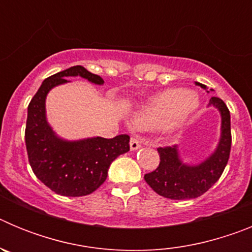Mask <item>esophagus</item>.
Instances as JSON below:
<instances>
[{
    "label": "esophagus",
    "instance_id": "34e87169",
    "mask_svg": "<svg viewBox=\"0 0 252 252\" xmlns=\"http://www.w3.org/2000/svg\"><path fill=\"white\" fill-rule=\"evenodd\" d=\"M141 148V142L139 141V140L136 139V137H131L130 140V149L132 151L135 150H139V149Z\"/></svg>",
    "mask_w": 252,
    "mask_h": 252
}]
</instances>
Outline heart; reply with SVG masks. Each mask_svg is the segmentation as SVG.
Masks as SVG:
<instances>
[{"instance_id":"b5f03b06","label":"heart","mask_w":252,"mask_h":252,"mask_svg":"<svg viewBox=\"0 0 252 252\" xmlns=\"http://www.w3.org/2000/svg\"><path fill=\"white\" fill-rule=\"evenodd\" d=\"M199 104V97L193 91L170 88L140 107L133 115V126L140 130H174L198 110Z\"/></svg>"}]
</instances>
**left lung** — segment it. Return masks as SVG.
Returning <instances> with one entry per match:
<instances>
[{
	"mask_svg": "<svg viewBox=\"0 0 252 252\" xmlns=\"http://www.w3.org/2000/svg\"><path fill=\"white\" fill-rule=\"evenodd\" d=\"M201 87H204L201 84ZM209 106L221 113V137L216 150L197 165L182 161L178 146L159 148L160 164L144 179L154 192L169 199H193L206 193L220 179L231 151V116L224 102L218 97L209 99Z\"/></svg>",
	"mask_w": 252,
	"mask_h": 252,
	"instance_id": "left-lung-1",
	"label": "left lung"
}]
</instances>
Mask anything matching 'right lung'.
<instances>
[{
    "instance_id": "1",
    "label": "right lung",
    "mask_w": 252,
    "mask_h": 252,
    "mask_svg": "<svg viewBox=\"0 0 252 252\" xmlns=\"http://www.w3.org/2000/svg\"><path fill=\"white\" fill-rule=\"evenodd\" d=\"M68 77H82L98 86L104 83L99 75L82 65L46 78L29 103L25 142L31 169L41 183L57 194L82 197L104 183L111 162L130 150V136H97L75 141L58 136L46 120L45 99L54 87L68 83Z\"/></svg>"
}]
</instances>
